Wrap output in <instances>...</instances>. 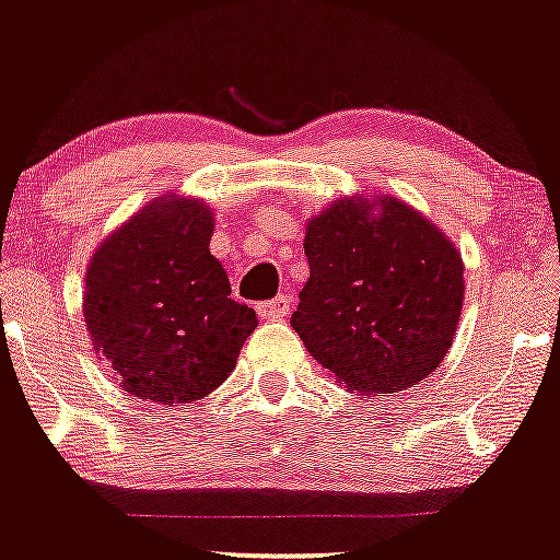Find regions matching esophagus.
<instances>
[{
    "mask_svg": "<svg viewBox=\"0 0 560 560\" xmlns=\"http://www.w3.org/2000/svg\"><path fill=\"white\" fill-rule=\"evenodd\" d=\"M289 311H292V300L287 298V294H279V298L268 300V302H260L258 305V313L262 318L268 320H281L289 316Z\"/></svg>",
    "mask_w": 560,
    "mask_h": 560,
    "instance_id": "esophagus-1",
    "label": "esophagus"
}]
</instances>
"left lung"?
<instances>
[{"label":"left lung","instance_id":"left-lung-1","mask_svg":"<svg viewBox=\"0 0 560 560\" xmlns=\"http://www.w3.org/2000/svg\"><path fill=\"white\" fill-rule=\"evenodd\" d=\"M311 279L292 329L350 392L384 397L442 363L464 307V260L395 197H345L305 229Z\"/></svg>","mask_w":560,"mask_h":560}]
</instances>
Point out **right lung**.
<instances>
[{"instance_id":"right-lung-1","label":"right lung","mask_w":560,"mask_h":560,"mask_svg":"<svg viewBox=\"0 0 560 560\" xmlns=\"http://www.w3.org/2000/svg\"><path fill=\"white\" fill-rule=\"evenodd\" d=\"M213 210L199 199L160 197L96 247L83 316L94 350L128 395L160 405L210 395L234 371L258 326L231 300L210 255Z\"/></svg>"}]
</instances>
